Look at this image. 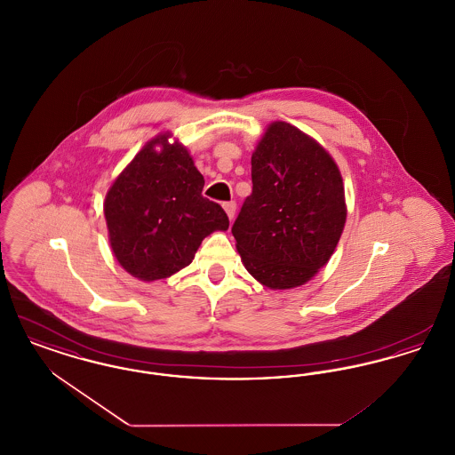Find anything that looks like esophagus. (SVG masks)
Here are the masks:
<instances>
[{"label": "esophagus", "instance_id": "esophagus-1", "mask_svg": "<svg viewBox=\"0 0 455 455\" xmlns=\"http://www.w3.org/2000/svg\"><path fill=\"white\" fill-rule=\"evenodd\" d=\"M223 208H225L228 218L234 220V217H235V210H237V203H235V201H227V203H223Z\"/></svg>", "mask_w": 455, "mask_h": 455}]
</instances>
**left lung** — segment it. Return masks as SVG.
I'll return each mask as SVG.
<instances>
[{
    "label": "left lung",
    "instance_id": "1",
    "mask_svg": "<svg viewBox=\"0 0 455 455\" xmlns=\"http://www.w3.org/2000/svg\"><path fill=\"white\" fill-rule=\"evenodd\" d=\"M252 193L232 234L245 269L267 288L308 282L332 256L347 221L345 188L324 148L273 123L252 153Z\"/></svg>",
    "mask_w": 455,
    "mask_h": 455
}]
</instances>
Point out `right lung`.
Here are the masks:
<instances>
[{
    "mask_svg": "<svg viewBox=\"0 0 455 455\" xmlns=\"http://www.w3.org/2000/svg\"><path fill=\"white\" fill-rule=\"evenodd\" d=\"M203 188L188 150L169 145L165 134L132 158L104 204L112 252L128 273L143 282L172 276L195 259L203 238L228 228L227 213Z\"/></svg>",
    "mask_w": 455,
    "mask_h": 455,
    "instance_id": "1",
    "label": "right lung"
}]
</instances>
